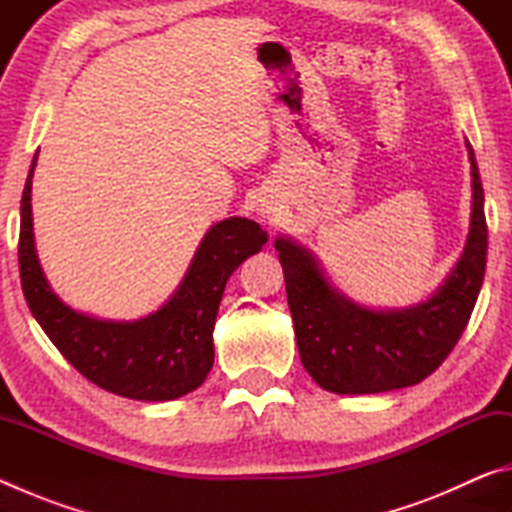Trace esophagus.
<instances>
[{
	"instance_id": "1",
	"label": "esophagus",
	"mask_w": 512,
	"mask_h": 512,
	"mask_svg": "<svg viewBox=\"0 0 512 512\" xmlns=\"http://www.w3.org/2000/svg\"><path fill=\"white\" fill-rule=\"evenodd\" d=\"M259 212H262V214H268V207H264V205H262V207H259Z\"/></svg>"
}]
</instances>
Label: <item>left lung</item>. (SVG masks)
I'll return each mask as SVG.
<instances>
[{"mask_svg": "<svg viewBox=\"0 0 512 512\" xmlns=\"http://www.w3.org/2000/svg\"><path fill=\"white\" fill-rule=\"evenodd\" d=\"M472 219L461 259L429 300L404 309L361 307L327 282L316 257L293 239H275L287 282L300 361L320 388L368 395L420 384L461 339L479 298L488 225L483 187L470 142Z\"/></svg>", "mask_w": 512, "mask_h": 512, "instance_id": "obj_1", "label": "left lung"}]
</instances>
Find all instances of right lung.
<instances>
[{
  "mask_svg": "<svg viewBox=\"0 0 512 512\" xmlns=\"http://www.w3.org/2000/svg\"><path fill=\"white\" fill-rule=\"evenodd\" d=\"M40 151V149H38ZM31 162L20 201V280L33 318L58 352L103 391L167 402L196 391L214 363L212 329L232 271L268 241L259 223L230 216L212 225L169 302L140 320H103L74 311L49 287L36 253Z\"/></svg>",
  "mask_w": 512,
  "mask_h": 512,
  "instance_id": "add662e5",
  "label": "right lung"
}]
</instances>
